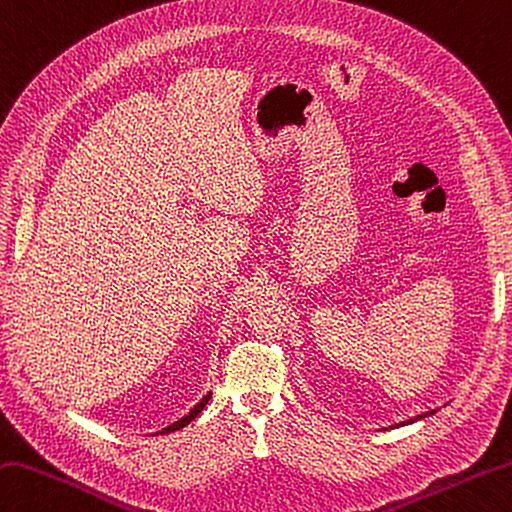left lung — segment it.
I'll list each match as a JSON object with an SVG mask.
<instances>
[{"label": "left lung", "instance_id": "8db88e82", "mask_svg": "<svg viewBox=\"0 0 512 512\" xmlns=\"http://www.w3.org/2000/svg\"><path fill=\"white\" fill-rule=\"evenodd\" d=\"M435 410H428V413H424V415H417L415 419H408V422H404V424H410V422H417V419H422V417H428V415H433Z\"/></svg>", "mask_w": 512, "mask_h": 512}]
</instances>
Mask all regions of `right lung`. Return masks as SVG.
I'll use <instances>...</instances> for the list:
<instances>
[{
  "mask_svg": "<svg viewBox=\"0 0 512 512\" xmlns=\"http://www.w3.org/2000/svg\"><path fill=\"white\" fill-rule=\"evenodd\" d=\"M208 399H210V393L208 395H204L202 397V402H199L193 410H190V413L188 415H184L182 419H177V422L175 424H170V426H166V428H162V430H159V433L157 435H168V433H175V430H179V428H184V426H188L190 422H193V419L199 415V413H202V410H204V406L208 404Z\"/></svg>",
  "mask_w": 512,
  "mask_h": 512,
  "instance_id": "right-lung-1",
  "label": "right lung"
}]
</instances>
